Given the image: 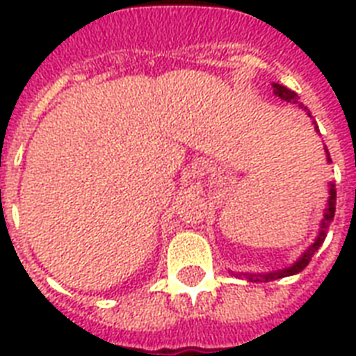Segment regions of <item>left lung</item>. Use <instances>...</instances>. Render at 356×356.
Instances as JSON below:
<instances>
[{
    "label": "left lung",
    "instance_id": "obj_1",
    "mask_svg": "<svg viewBox=\"0 0 356 356\" xmlns=\"http://www.w3.org/2000/svg\"><path fill=\"white\" fill-rule=\"evenodd\" d=\"M273 94H275L277 97H281V99H284V102L288 103H293V105H298V94L293 90H290V88H286V86L279 85V83H273ZM299 107L305 108L307 111V107H303L301 103H299ZM307 114L310 116V111H307ZM312 118V116H310ZM314 123V129L318 131V127H316V122ZM325 153H327V162H331V155H329V151H327L325 147ZM334 212H337V188H334V183H329V200H327V209L325 212H323V220H321L320 223V233H318V236H316V240L312 243H310L309 248L305 249V253L299 257L296 262H293L292 266H288V268H282V270H277V271H268V273H234L236 277H245L248 281L251 282H264V281H273V279H281V277H288V275H296V273H299V271H303L307 266H309L310 259H312V254L320 249V245L323 243V240H325L327 236V227H329V223L332 222V218H334Z\"/></svg>",
    "mask_w": 356,
    "mask_h": 356
}]
</instances>
